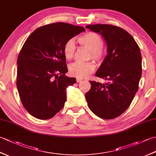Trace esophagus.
I'll return each instance as SVG.
<instances>
[{
  "instance_id": "1",
  "label": "esophagus",
  "mask_w": 156,
  "mask_h": 156,
  "mask_svg": "<svg viewBox=\"0 0 156 156\" xmlns=\"http://www.w3.org/2000/svg\"><path fill=\"white\" fill-rule=\"evenodd\" d=\"M82 81V79H80V78H77V79H76V82H80Z\"/></svg>"
}]
</instances>
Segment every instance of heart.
<instances>
[{"instance_id": "1", "label": "heart", "mask_w": 156, "mask_h": 156, "mask_svg": "<svg viewBox=\"0 0 156 156\" xmlns=\"http://www.w3.org/2000/svg\"><path fill=\"white\" fill-rule=\"evenodd\" d=\"M78 42L82 48L90 51L88 59H93L100 64L105 58L107 51L103 47V40L98 34L89 31L78 37ZM65 58L69 61L74 58L76 53V45L73 39H69L65 43L63 49ZM95 69L93 62L86 64L74 63L69 68L71 76L78 78H84L91 74Z\"/></svg>"}]
</instances>
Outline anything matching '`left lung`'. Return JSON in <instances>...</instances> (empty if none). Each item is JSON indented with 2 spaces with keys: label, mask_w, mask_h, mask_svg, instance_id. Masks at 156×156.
I'll return each mask as SVG.
<instances>
[{
  "label": "left lung",
  "mask_w": 156,
  "mask_h": 156,
  "mask_svg": "<svg viewBox=\"0 0 156 156\" xmlns=\"http://www.w3.org/2000/svg\"><path fill=\"white\" fill-rule=\"evenodd\" d=\"M86 27L101 34L108 53L96 73L108 82L90 81L91 88L86 99L98 117L115 119L127 110L138 90L142 70L140 49L134 38L117 26L96 24Z\"/></svg>",
  "instance_id": "obj_1"
}]
</instances>
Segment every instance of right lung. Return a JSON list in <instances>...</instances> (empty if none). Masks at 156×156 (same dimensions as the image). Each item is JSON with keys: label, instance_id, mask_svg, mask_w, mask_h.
I'll use <instances>...</instances> for the list:
<instances>
[{"label": "right lung", "instance_id": "obj_1", "mask_svg": "<svg viewBox=\"0 0 156 156\" xmlns=\"http://www.w3.org/2000/svg\"><path fill=\"white\" fill-rule=\"evenodd\" d=\"M85 31L80 26L54 23L37 28L29 36L17 59L16 87L29 114L49 119L64 107L66 88L76 83L68 72L63 49L65 43Z\"/></svg>", "mask_w": 156, "mask_h": 156}]
</instances>
